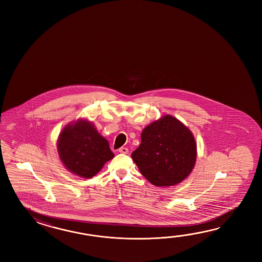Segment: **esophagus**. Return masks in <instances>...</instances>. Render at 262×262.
<instances>
[{"label":"esophagus","instance_id":"34e87169","mask_svg":"<svg viewBox=\"0 0 262 262\" xmlns=\"http://www.w3.org/2000/svg\"><path fill=\"white\" fill-rule=\"evenodd\" d=\"M119 152H121V154H124V155H127L128 154V149L127 148H125V147H122V148H120L119 150H118Z\"/></svg>","mask_w":262,"mask_h":262}]
</instances>
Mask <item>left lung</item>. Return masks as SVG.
<instances>
[{
  "label": "left lung",
  "mask_w": 262,
  "mask_h": 262,
  "mask_svg": "<svg viewBox=\"0 0 262 262\" xmlns=\"http://www.w3.org/2000/svg\"><path fill=\"white\" fill-rule=\"evenodd\" d=\"M131 157L150 184L167 187L189 176L196 160L193 133L177 118L165 115L147 125Z\"/></svg>",
  "instance_id": "left-lung-1"
}]
</instances>
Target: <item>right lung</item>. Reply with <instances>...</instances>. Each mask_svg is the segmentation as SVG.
I'll list each match as a JSON object with an SVG mask.
<instances>
[{
    "label": "right lung",
    "instance_id": "1",
    "mask_svg": "<svg viewBox=\"0 0 262 262\" xmlns=\"http://www.w3.org/2000/svg\"><path fill=\"white\" fill-rule=\"evenodd\" d=\"M57 150L61 163L73 174L90 179L114 157L108 141L85 119L67 124L59 135Z\"/></svg>",
    "mask_w": 262,
    "mask_h": 262
}]
</instances>
